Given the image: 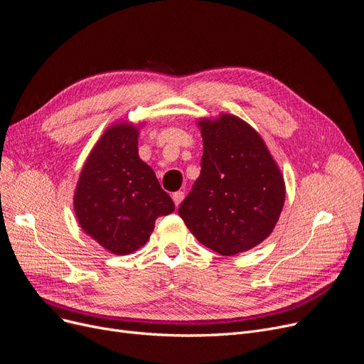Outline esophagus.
Segmentation results:
<instances>
[{
	"mask_svg": "<svg viewBox=\"0 0 364 364\" xmlns=\"http://www.w3.org/2000/svg\"><path fill=\"white\" fill-rule=\"evenodd\" d=\"M172 199H173L175 207H178V205L183 203V199H184V192H183V191H178V192L172 193Z\"/></svg>",
	"mask_w": 364,
	"mask_h": 364,
	"instance_id": "esophagus-1",
	"label": "esophagus"
}]
</instances>
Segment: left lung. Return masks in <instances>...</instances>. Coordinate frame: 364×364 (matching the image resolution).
<instances>
[{"label":"left lung","mask_w":364,"mask_h":364,"mask_svg":"<svg viewBox=\"0 0 364 364\" xmlns=\"http://www.w3.org/2000/svg\"><path fill=\"white\" fill-rule=\"evenodd\" d=\"M200 175L178 208L199 243L223 257L270 235L285 203V181L259 133L241 118H200Z\"/></svg>","instance_id":"1"}]
</instances>
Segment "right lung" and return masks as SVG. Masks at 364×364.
Instances as JSON below:
<instances>
[{"mask_svg": "<svg viewBox=\"0 0 364 364\" xmlns=\"http://www.w3.org/2000/svg\"><path fill=\"white\" fill-rule=\"evenodd\" d=\"M139 126L107 127L92 146L76 184L73 207L82 231L115 255L150 238L156 219L175 210L154 171L138 154Z\"/></svg>", "mask_w": 364, "mask_h": 364, "instance_id": "1", "label": "right lung"}]
</instances>
